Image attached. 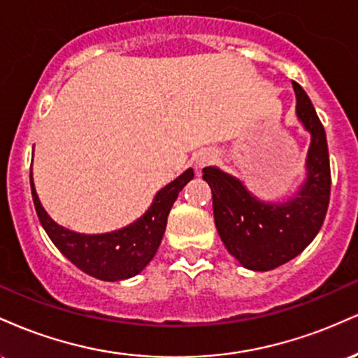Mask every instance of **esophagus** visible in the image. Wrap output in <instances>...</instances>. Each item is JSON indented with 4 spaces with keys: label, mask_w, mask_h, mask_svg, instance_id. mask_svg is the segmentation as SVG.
I'll use <instances>...</instances> for the list:
<instances>
[{
    "label": "esophagus",
    "mask_w": 358,
    "mask_h": 358,
    "mask_svg": "<svg viewBox=\"0 0 358 358\" xmlns=\"http://www.w3.org/2000/svg\"><path fill=\"white\" fill-rule=\"evenodd\" d=\"M217 158V153L212 150H202L199 151L195 156H193V163H195L196 168H203L207 165H210V163L215 162Z\"/></svg>",
    "instance_id": "1"
}]
</instances>
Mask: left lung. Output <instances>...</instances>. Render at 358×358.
<instances>
[{
	"label": "left lung",
	"instance_id": "8db88e82",
	"mask_svg": "<svg viewBox=\"0 0 358 358\" xmlns=\"http://www.w3.org/2000/svg\"><path fill=\"white\" fill-rule=\"evenodd\" d=\"M296 119L310 134L305 176L285 200H264L241 178L205 166L213 196V219L229 254L250 271H271L301 254L322 229L330 202L327 134L301 85L293 82Z\"/></svg>",
	"mask_w": 358,
	"mask_h": 358
}]
</instances>
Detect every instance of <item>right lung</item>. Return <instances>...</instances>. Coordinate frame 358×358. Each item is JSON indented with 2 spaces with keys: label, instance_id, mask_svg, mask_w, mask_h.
I'll use <instances>...</instances> for the list:
<instances>
[{
  "label": "right lung",
  "instance_id": "right-lung-1",
  "mask_svg": "<svg viewBox=\"0 0 358 358\" xmlns=\"http://www.w3.org/2000/svg\"><path fill=\"white\" fill-rule=\"evenodd\" d=\"M192 178L193 168H188L173 182L156 192L148 210L126 227L102 234H82L57 224L48 215L36 195L34 171L30 170L36 215L55 248L85 274L110 282L136 276L150 264L162 244L168 213L178 199V193Z\"/></svg>",
  "mask_w": 358,
  "mask_h": 358
}]
</instances>
